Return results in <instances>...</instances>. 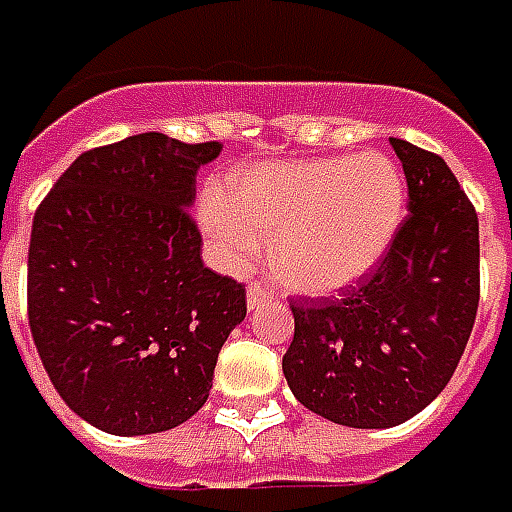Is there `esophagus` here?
<instances>
[{"instance_id":"esophagus-1","label":"esophagus","mask_w":512,"mask_h":512,"mask_svg":"<svg viewBox=\"0 0 512 512\" xmlns=\"http://www.w3.org/2000/svg\"><path fill=\"white\" fill-rule=\"evenodd\" d=\"M267 300H273V292L262 284H250L248 286V308L264 306Z\"/></svg>"}]
</instances>
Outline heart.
<instances>
[{"instance_id": "obj_1", "label": "heart", "mask_w": 512, "mask_h": 512, "mask_svg": "<svg viewBox=\"0 0 512 512\" xmlns=\"http://www.w3.org/2000/svg\"><path fill=\"white\" fill-rule=\"evenodd\" d=\"M405 176L380 151L262 162L206 195L201 226L228 267H248L273 242L275 270L303 292H333L389 253L405 220Z\"/></svg>"}]
</instances>
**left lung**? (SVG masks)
Here are the masks:
<instances>
[{
  "instance_id": "left-lung-1",
  "label": "left lung",
  "mask_w": 512,
  "mask_h": 512,
  "mask_svg": "<svg viewBox=\"0 0 512 512\" xmlns=\"http://www.w3.org/2000/svg\"><path fill=\"white\" fill-rule=\"evenodd\" d=\"M408 181V212L375 273L342 297L292 300L284 378L328 422L380 430L444 391L480 303V223L447 162L389 140Z\"/></svg>"
}]
</instances>
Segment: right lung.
Returning <instances> with one entry per match:
<instances>
[{
	"mask_svg": "<svg viewBox=\"0 0 512 512\" xmlns=\"http://www.w3.org/2000/svg\"><path fill=\"white\" fill-rule=\"evenodd\" d=\"M220 143L146 132L85 151L32 220L27 311L65 405L112 436H148L204 408L245 286L212 273L190 215Z\"/></svg>",
	"mask_w": 512,
	"mask_h": 512,
	"instance_id": "add662e5",
	"label": "right lung"
}]
</instances>
